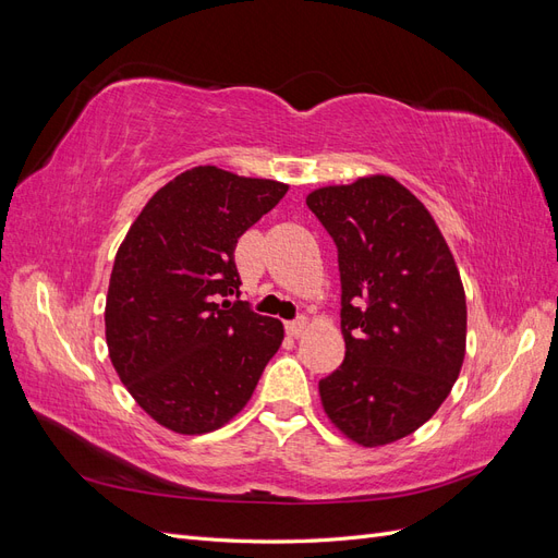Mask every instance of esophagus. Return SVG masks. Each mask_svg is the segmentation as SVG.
Instances as JSON below:
<instances>
[{
  "instance_id": "obj_1",
  "label": "esophagus",
  "mask_w": 558,
  "mask_h": 558,
  "mask_svg": "<svg viewBox=\"0 0 558 558\" xmlns=\"http://www.w3.org/2000/svg\"><path fill=\"white\" fill-rule=\"evenodd\" d=\"M305 326H307L305 316L293 318V320H286V332H289L291 337H300L302 332H305Z\"/></svg>"
}]
</instances>
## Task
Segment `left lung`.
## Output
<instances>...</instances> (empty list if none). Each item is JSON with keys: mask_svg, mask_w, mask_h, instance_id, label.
Masks as SVG:
<instances>
[{"mask_svg": "<svg viewBox=\"0 0 558 558\" xmlns=\"http://www.w3.org/2000/svg\"><path fill=\"white\" fill-rule=\"evenodd\" d=\"M337 246L344 361L318 381L332 424L363 447L396 442L437 412L465 356V293L421 202L391 177L310 193Z\"/></svg>", "mask_w": 558, "mask_h": 558, "instance_id": "8db88e82", "label": "left lung"}]
</instances>
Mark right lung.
Segmentation results:
<instances>
[{"instance_id":"obj_1","label":"right lung","mask_w":558,"mask_h":558,"mask_svg":"<svg viewBox=\"0 0 558 558\" xmlns=\"http://www.w3.org/2000/svg\"><path fill=\"white\" fill-rule=\"evenodd\" d=\"M286 191L279 181L193 167L148 199L118 248L105 312L109 356L165 428H221L281 347V320L240 300L234 248Z\"/></svg>"}]
</instances>
